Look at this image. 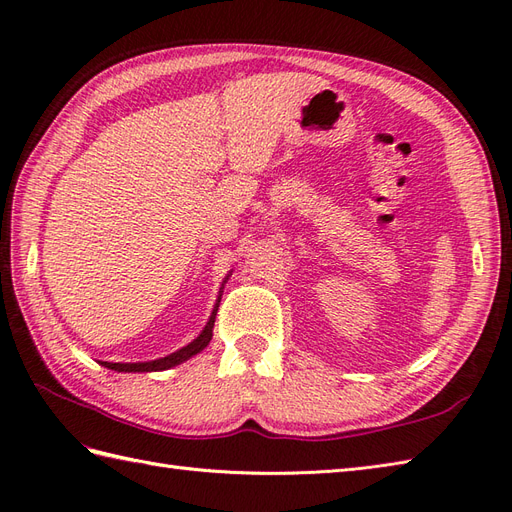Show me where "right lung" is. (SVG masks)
I'll return each instance as SVG.
<instances>
[{"mask_svg":"<svg viewBox=\"0 0 512 512\" xmlns=\"http://www.w3.org/2000/svg\"><path fill=\"white\" fill-rule=\"evenodd\" d=\"M230 275H232V271L226 275V280H228ZM226 280H224V284H226ZM224 284H222V288H224ZM222 288H220L218 303H215L213 312H211V316H209V320L205 324V329L200 331L198 337L192 339L188 346H183V348H179L175 352H170V354H166V356H162V359H156V361H138V363H108V361H100V365L113 369V371H123V374H136V371H138V374H147V371H164V369H170V367L181 365V363H185L188 359H192V356H196L200 350H205L209 346V342H211L215 314H218L220 299H222V292H224Z\"/></svg>","mask_w":512,"mask_h":512,"instance_id":"add662e5","label":"right lung"}]
</instances>
